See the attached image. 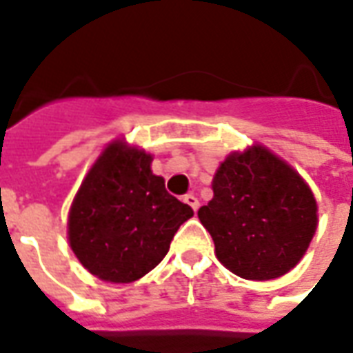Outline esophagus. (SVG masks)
I'll return each mask as SVG.
<instances>
[{
	"label": "esophagus",
	"instance_id": "esophagus-1",
	"mask_svg": "<svg viewBox=\"0 0 353 353\" xmlns=\"http://www.w3.org/2000/svg\"><path fill=\"white\" fill-rule=\"evenodd\" d=\"M183 202H185V204H189V206H191L194 212H196V210H199V206H200L199 199H196L194 194H191V192H189V194H185Z\"/></svg>",
	"mask_w": 353,
	"mask_h": 353
}]
</instances>
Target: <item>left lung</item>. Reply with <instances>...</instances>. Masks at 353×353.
<instances>
[{
  "label": "left lung",
  "instance_id": "left-lung-1",
  "mask_svg": "<svg viewBox=\"0 0 353 353\" xmlns=\"http://www.w3.org/2000/svg\"><path fill=\"white\" fill-rule=\"evenodd\" d=\"M199 210L215 255L244 280L280 278L299 265L318 229V202L289 162L261 143L232 153Z\"/></svg>",
  "mask_w": 353,
  "mask_h": 353
}]
</instances>
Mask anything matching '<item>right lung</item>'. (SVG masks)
<instances>
[{
    "label": "right lung",
    "instance_id": "add662e5",
    "mask_svg": "<svg viewBox=\"0 0 353 353\" xmlns=\"http://www.w3.org/2000/svg\"><path fill=\"white\" fill-rule=\"evenodd\" d=\"M153 154L115 138L101 149L68 214V242L88 272L111 283L143 278L168 253L191 206L151 170Z\"/></svg>",
    "mask_w": 353,
    "mask_h": 353
}]
</instances>
